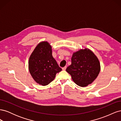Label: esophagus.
I'll use <instances>...</instances> for the list:
<instances>
[{
  "instance_id": "1",
  "label": "esophagus",
  "mask_w": 121,
  "mask_h": 121,
  "mask_svg": "<svg viewBox=\"0 0 121 121\" xmlns=\"http://www.w3.org/2000/svg\"><path fill=\"white\" fill-rule=\"evenodd\" d=\"M66 68H67V66H65V67L62 68V69H63V70H65V69H66Z\"/></svg>"
}]
</instances>
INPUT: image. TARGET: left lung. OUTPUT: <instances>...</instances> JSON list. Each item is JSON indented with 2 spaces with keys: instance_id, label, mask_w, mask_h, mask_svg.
Segmentation results:
<instances>
[{
  "instance_id": "left-lung-1",
  "label": "left lung",
  "mask_w": 121,
  "mask_h": 121,
  "mask_svg": "<svg viewBox=\"0 0 121 121\" xmlns=\"http://www.w3.org/2000/svg\"><path fill=\"white\" fill-rule=\"evenodd\" d=\"M72 64L66 69L72 80L79 86L86 87L92 83L100 71L99 61L94 53L88 48L73 53Z\"/></svg>"
}]
</instances>
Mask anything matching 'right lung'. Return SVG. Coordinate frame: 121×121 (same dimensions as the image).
<instances>
[{"instance_id": "obj_1", "label": "right lung", "mask_w": 121, "mask_h": 121, "mask_svg": "<svg viewBox=\"0 0 121 121\" xmlns=\"http://www.w3.org/2000/svg\"><path fill=\"white\" fill-rule=\"evenodd\" d=\"M29 69L35 81L46 86L52 82L62 69L52 56V46L47 41L39 43L29 58Z\"/></svg>"}]
</instances>
